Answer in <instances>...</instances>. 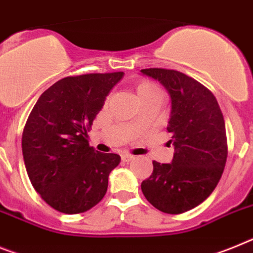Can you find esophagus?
<instances>
[{
    "instance_id": "esophagus-1",
    "label": "esophagus",
    "mask_w": 253,
    "mask_h": 253,
    "mask_svg": "<svg viewBox=\"0 0 253 253\" xmlns=\"http://www.w3.org/2000/svg\"><path fill=\"white\" fill-rule=\"evenodd\" d=\"M133 159H134V156H131L129 153H123L122 155V161H124V163H129Z\"/></svg>"
}]
</instances>
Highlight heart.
<instances>
[{
  "instance_id": "obj_1",
  "label": "heart",
  "mask_w": 253,
  "mask_h": 253,
  "mask_svg": "<svg viewBox=\"0 0 253 253\" xmlns=\"http://www.w3.org/2000/svg\"><path fill=\"white\" fill-rule=\"evenodd\" d=\"M153 94H161L159 88L151 82H142L137 85V97L143 98L147 96H153Z\"/></svg>"
}]
</instances>
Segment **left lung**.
Returning a JSON list of instances; mask_svg holds the SVG:
<instances>
[{
    "instance_id": "8db88e82",
    "label": "left lung",
    "mask_w": 253,
    "mask_h": 253,
    "mask_svg": "<svg viewBox=\"0 0 253 253\" xmlns=\"http://www.w3.org/2000/svg\"><path fill=\"white\" fill-rule=\"evenodd\" d=\"M163 84L170 96L168 131L174 147L170 164L153 161L141 184L157 210L182 213L206 200L219 183L228 155L225 123L216 98L205 85L180 71L142 69Z\"/></svg>"
}]
</instances>
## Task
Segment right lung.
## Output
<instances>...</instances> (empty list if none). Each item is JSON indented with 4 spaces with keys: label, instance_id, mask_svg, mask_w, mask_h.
Segmentation results:
<instances>
[{
    "label": "right lung",
    "instance_id": "obj_1",
    "mask_svg": "<svg viewBox=\"0 0 253 253\" xmlns=\"http://www.w3.org/2000/svg\"><path fill=\"white\" fill-rule=\"evenodd\" d=\"M123 71L66 77L44 90L23 131L21 148L30 183L55 210L81 213L96 206L120 164L116 153L89 147L87 131Z\"/></svg>",
    "mask_w": 253,
    "mask_h": 253
}]
</instances>
